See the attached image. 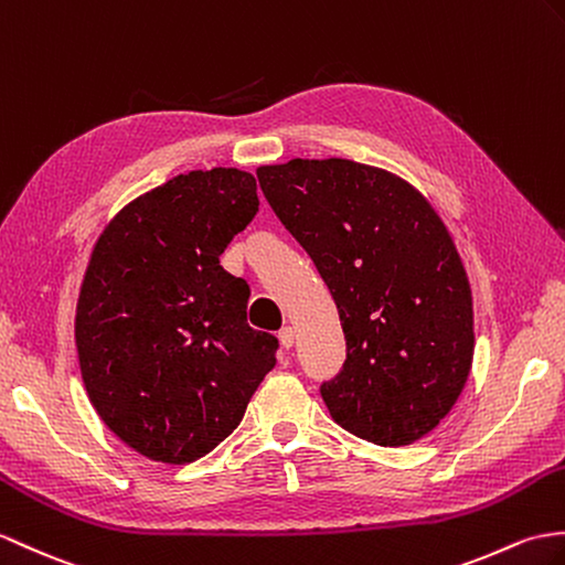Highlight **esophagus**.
<instances>
[{"label": "esophagus", "mask_w": 565, "mask_h": 565, "mask_svg": "<svg viewBox=\"0 0 565 565\" xmlns=\"http://www.w3.org/2000/svg\"><path fill=\"white\" fill-rule=\"evenodd\" d=\"M279 342L284 349H291L294 342H296V330L294 327H284V330L279 332Z\"/></svg>", "instance_id": "34e87169"}]
</instances>
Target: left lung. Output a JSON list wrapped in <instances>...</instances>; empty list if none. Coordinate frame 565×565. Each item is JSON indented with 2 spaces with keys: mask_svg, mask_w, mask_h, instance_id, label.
I'll return each mask as SVG.
<instances>
[{
  "mask_svg": "<svg viewBox=\"0 0 565 565\" xmlns=\"http://www.w3.org/2000/svg\"><path fill=\"white\" fill-rule=\"evenodd\" d=\"M259 188L337 303L347 361L320 395L334 422L385 448L450 414L475 359L460 253L426 196L347 159L257 168Z\"/></svg>",
  "mask_w": 565,
  "mask_h": 565,
  "instance_id": "left-lung-1",
  "label": "left lung"
}]
</instances>
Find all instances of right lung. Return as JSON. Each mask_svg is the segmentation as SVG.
Masks as SVG:
<instances>
[{"label":"right lung","mask_w":565,"mask_h":565,"mask_svg":"<svg viewBox=\"0 0 565 565\" xmlns=\"http://www.w3.org/2000/svg\"><path fill=\"white\" fill-rule=\"evenodd\" d=\"M257 209L245 170H192L120 209L94 245L78 365L103 424L149 460L212 452L277 365V337L247 324L250 286L218 262Z\"/></svg>","instance_id":"add662e5"}]
</instances>
